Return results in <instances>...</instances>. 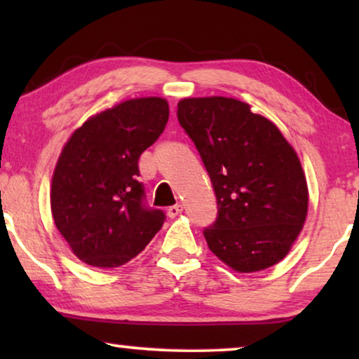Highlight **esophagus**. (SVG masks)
Here are the masks:
<instances>
[{
  "label": "esophagus",
  "instance_id": "1",
  "mask_svg": "<svg viewBox=\"0 0 359 359\" xmlns=\"http://www.w3.org/2000/svg\"><path fill=\"white\" fill-rule=\"evenodd\" d=\"M181 212H183V205L176 204V205H171V208H168V210H166V215H168L170 219H175L176 215H180Z\"/></svg>",
  "mask_w": 359,
  "mask_h": 359
}]
</instances>
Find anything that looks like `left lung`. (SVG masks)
I'll return each instance as SVG.
<instances>
[{"mask_svg":"<svg viewBox=\"0 0 359 359\" xmlns=\"http://www.w3.org/2000/svg\"><path fill=\"white\" fill-rule=\"evenodd\" d=\"M178 121L212 181L219 215L208 247L237 273L263 271L291 252L309 188L301 160L276 124L225 96L184 97Z\"/></svg>","mask_w":359,"mask_h":359,"instance_id":"obj_1","label":"left lung"}]
</instances>
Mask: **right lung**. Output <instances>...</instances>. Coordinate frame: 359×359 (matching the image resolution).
<instances>
[{
  "mask_svg": "<svg viewBox=\"0 0 359 359\" xmlns=\"http://www.w3.org/2000/svg\"><path fill=\"white\" fill-rule=\"evenodd\" d=\"M168 116L165 97H134L91 116L63 145L50 208L58 232L83 263L119 268L163 225L165 214L142 203L137 163L165 130Z\"/></svg>",
  "mask_w": 359,
  "mask_h": 359,
  "instance_id": "obj_1",
  "label": "right lung"
}]
</instances>
